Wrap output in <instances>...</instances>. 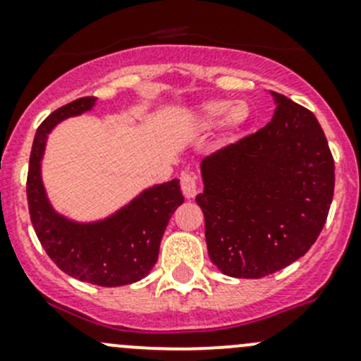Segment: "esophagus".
Segmentation results:
<instances>
[{
  "mask_svg": "<svg viewBox=\"0 0 361 361\" xmlns=\"http://www.w3.org/2000/svg\"><path fill=\"white\" fill-rule=\"evenodd\" d=\"M181 183V190H183V195L187 199H194L199 192V183L197 178L194 176L192 173H183L180 178Z\"/></svg>",
  "mask_w": 361,
  "mask_h": 361,
  "instance_id": "1",
  "label": "esophagus"
}]
</instances>
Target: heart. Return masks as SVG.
<instances>
[{
    "mask_svg": "<svg viewBox=\"0 0 361 361\" xmlns=\"http://www.w3.org/2000/svg\"><path fill=\"white\" fill-rule=\"evenodd\" d=\"M228 110H231V103L228 101H207V103L201 104L197 113H195L197 123L201 127L214 126ZM246 118H248V108L245 104H238V106L232 108L231 113H228L227 123L231 127H239L246 122Z\"/></svg>",
    "mask_w": 361,
    "mask_h": 361,
    "instance_id": "obj_1",
    "label": "heart"
}]
</instances>
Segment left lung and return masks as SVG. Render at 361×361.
Listing matches in <instances>:
<instances>
[{"instance_id":"obj_1","label":"left lung","mask_w":361,"mask_h":361,"mask_svg":"<svg viewBox=\"0 0 361 361\" xmlns=\"http://www.w3.org/2000/svg\"><path fill=\"white\" fill-rule=\"evenodd\" d=\"M276 113L255 134L201 162L211 262L232 278L258 279L304 257L329 216L336 166L316 116L272 92Z\"/></svg>"}]
</instances>
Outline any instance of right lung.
Instances as JSON below:
<instances>
[{
    "mask_svg": "<svg viewBox=\"0 0 361 361\" xmlns=\"http://www.w3.org/2000/svg\"><path fill=\"white\" fill-rule=\"evenodd\" d=\"M94 103L92 96L71 101L50 113L36 130L25 187L29 214L39 243L61 271L90 285L123 286L152 271L160 239L183 194L178 180L155 185L110 218L94 224H76L52 209L39 173L47 136L61 120L89 111Z\"/></svg>",
    "mask_w": 361,
    "mask_h": 361,
    "instance_id": "obj_1",
    "label": "right lung"
}]
</instances>
